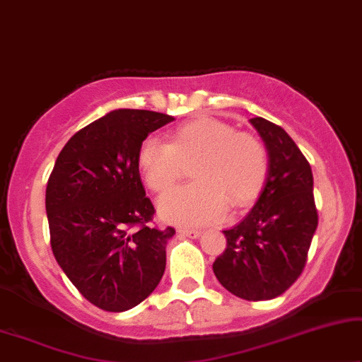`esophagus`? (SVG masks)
Instances as JSON below:
<instances>
[{
    "mask_svg": "<svg viewBox=\"0 0 362 362\" xmlns=\"http://www.w3.org/2000/svg\"><path fill=\"white\" fill-rule=\"evenodd\" d=\"M178 233L182 237H189V238H199L202 235V230H195V228H178Z\"/></svg>",
    "mask_w": 362,
    "mask_h": 362,
    "instance_id": "1",
    "label": "esophagus"
}]
</instances>
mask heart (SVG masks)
<instances>
[{
	"mask_svg": "<svg viewBox=\"0 0 362 362\" xmlns=\"http://www.w3.org/2000/svg\"><path fill=\"white\" fill-rule=\"evenodd\" d=\"M192 160L195 182L158 202L168 221L202 225L223 218L228 204L240 209L259 194L268 173V151L257 136L209 115L178 125L170 142L147 137L137 156L144 182L158 194L172 189Z\"/></svg>",
	"mask_w": 362,
	"mask_h": 362,
	"instance_id": "1",
	"label": "heart"
}]
</instances>
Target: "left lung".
Returning a JSON list of instances; mask_svg holds the SVG:
<instances>
[{
    "label": "left lung",
    "mask_w": 362,
    "mask_h": 362,
    "mask_svg": "<svg viewBox=\"0 0 362 362\" xmlns=\"http://www.w3.org/2000/svg\"><path fill=\"white\" fill-rule=\"evenodd\" d=\"M268 151V175L253 210L225 230L226 248L215 259L221 286L248 301L283 295L305 269L317 210L310 162L276 124L250 119Z\"/></svg>",
    "instance_id": "8db88e82"
}]
</instances>
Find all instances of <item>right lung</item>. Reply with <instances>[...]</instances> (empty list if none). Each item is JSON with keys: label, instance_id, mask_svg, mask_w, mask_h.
Masks as SVG:
<instances>
[{"label": "right lung", "instance_id": "right-lung-1", "mask_svg": "<svg viewBox=\"0 0 362 362\" xmlns=\"http://www.w3.org/2000/svg\"><path fill=\"white\" fill-rule=\"evenodd\" d=\"M173 117L117 109L77 131L46 187L54 258L77 291L104 311L142 303L165 272L175 228L152 226V202L139 173V148Z\"/></svg>", "mask_w": 362, "mask_h": 362}]
</instances>
